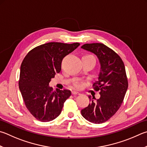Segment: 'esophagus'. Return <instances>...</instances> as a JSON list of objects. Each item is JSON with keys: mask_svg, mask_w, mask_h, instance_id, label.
Instances as JSON below:
<instances>
[{"mask_svg": "<svg viewBox=\"0 0 147 147\" xmlns=\"http://www.w3.org/2000/svg\"><path fill=\"white\" fill-rule=\"evenodd\" d=\"M72 94H73V95H79V94H80V93L78 92L72 91Z\"/></svg>", "mask_w": 147, "mask_h": 147, "instance_id": "esophagus-1", "label": "esophagus"}]
</instances>
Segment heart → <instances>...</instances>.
I'll list each match as a JSON object with an SVG mask.
<instances>
[{
    "mask_svg": "<svg viewBox=\"0 0 147 147\" xmlns=\"http://www.w3.org/2000/svg\"><path fill=\"white\" fill-rule=\"evenodd\" d=\"M84 57H88V58H94V57H93L92 55H85V56H84ZM73 85H74V87L76 88V89H80V88L82 87V84H81V83H80V82H74V84H73Z\"/></svg>",
    "mask_w": 147,
    "mask_h": 147,
    "instance_id": "obj_1",
    "label": "heart"
}]
</instances>
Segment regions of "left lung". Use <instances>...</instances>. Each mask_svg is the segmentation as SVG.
Wrapping results in <instances>:
<instances>
[{
	"mask_svg": "<svg viewBox=\"0 0 147 147\" xmlns=\"http://www.w3.org/2000/svg\"><path fill=\"white\" fill-rule=\"evenodd\" d=\"M81 47L94 53L101 65L98 80L92 84L100 98L95 101L89 96L90 102L81 113L87 121L102 123L115 114L123 101L129 85L125 65L116 52L103 44H85Z\"/></svg>",
	"mask_w": 147,
	"mask_h": 147,
	"instance_id": "1",
	"label": "left lung"
}]
</instances>
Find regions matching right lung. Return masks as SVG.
Listing matches in <instances>:
<instances>
[{
  "label": "right lung",
  "mask_w": 147,
  "mask_h": 147,
  "mask_svg": "<svg viewBox=\"0 0 147 147\" xmlns=\"http://www.w3.org/2000/svg\"><path fill=\"white\" fill-rule=\"evenodd\" d=\"M79 46L78 42H49L33 48L24 58L18 85L26 108L38 121L47 122L57 118L71 96L69 90L53 91L49 83L60 73L63 58Z\"/></svg>",
  "instance_id": "add662e5"
}]
</instances>
